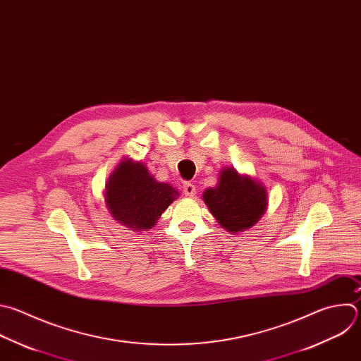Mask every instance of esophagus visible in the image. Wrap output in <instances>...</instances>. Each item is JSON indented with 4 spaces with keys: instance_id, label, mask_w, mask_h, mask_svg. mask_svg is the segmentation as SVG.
<instances>
[{
    "instance_id": "34e87169",
    "label": "esophagus",
    "mask_w": 361,
    "mask_h": 361,
    "mask_svg": "<svg viewBox=\"0 0 361 361\" xmlns=\"http://www.w3.org/2000/svg\"><path fill=\"white\" fill-rule=\"evenodd\" d=\"M183 192L185 197H194L197 190H195V185L192 183H184L183 184Z\"/></svg>"
}]
</instances>
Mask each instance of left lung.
<instances>
[{
    "instance_id": "8db88e82",
    "label": "left lung",
    "mask_w": 361,
    "mask_h": 361,
    "mask_svg": "<svg viewBox=\"0 0 361 361\" xmlns=\"http://www.w3.org/2000/svg\"><path fill=\"white\" fill-rule=\"evenodd\" d=\"M202 200L219 225L233 235L254 226L268 205L267 188L233 167L221 170L218 185L207 188Z\"/></svg>"
}]
</instances>
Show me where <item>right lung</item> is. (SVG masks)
Listing matches in <instances>:
<instances>
[{
  "label": "right lung",
  "mask_w": 361,
  "mask_h": 361,
  "mask_svg": "<svg viewBox=\"0 0 361 361\" xmlns=\"http://www.w3.org/2000/svg\"><path fill=\"white\" fill-rule=\"evenodd\" d=\"M178 195L173 185L159 183L143 163L132 159L118 163L104 188L111 216L132 231H149Z\"/></svg>",
  "instance_id": "right-lung-1"
}]
</instances>
